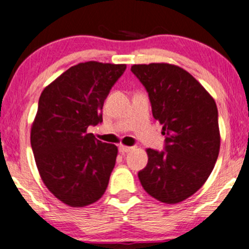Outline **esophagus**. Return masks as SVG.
<instances>
[{
  "label": "esophagus",
  "instance_id": "esophagus-1",
  "mask_svg": "<svg viewBox=\"0 0 249 249\" xmlns=\"http://www.w3.org/2000/svg\"><path fill=\"white\" fill-rule=\"evenodd\" d=\"M119 150H120V152H121V154H127V152L132 151L133 147L132 146H124V145H120Z\"/></svg>",
  "mask_w": 249,
  "mask_h": 249
}]
</instances>
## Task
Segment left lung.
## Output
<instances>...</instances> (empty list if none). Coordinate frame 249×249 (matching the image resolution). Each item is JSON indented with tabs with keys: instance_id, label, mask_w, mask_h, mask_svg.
<instances>
[{
	"instance_id": "left-lung-1",
	"label": "left lung",
	"mask_w": 249,
	"mask_h": 249,
	"mask_svg": "<svg viewBox=\"0 0 249 249\" xmlns=\"http://www.w3.org/2000/svg\"><path fill=\"white\" fill-rule=\"evenodd\" d=\"M149 94L152 116L166 135L164 150L147 149L138 173L144 190L164 203H179L196 193L219 155L218 109L211 94L188 71L166 63L133 65Z\"/></svg>"
}]
</instances>
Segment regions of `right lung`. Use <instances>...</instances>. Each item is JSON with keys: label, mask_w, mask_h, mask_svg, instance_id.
<instances>
[{"label": "right lung", "mask_w": 249, "mask_h": 249, "mask_svg": "<svg viewBox=\"0 0 249 249\" xmlns=\"http://www.w3.org/2000/svg\"><path fill=\"white\" fill-rule=\"evenodd\" d=\"M125 68L80 63L41 93L31 147L44 185L70 207L92 205L107 188L117 146L100 142L87 129L103 122L105 99Z\"/></svg>", "instance_id": "1"}]
</instances>
